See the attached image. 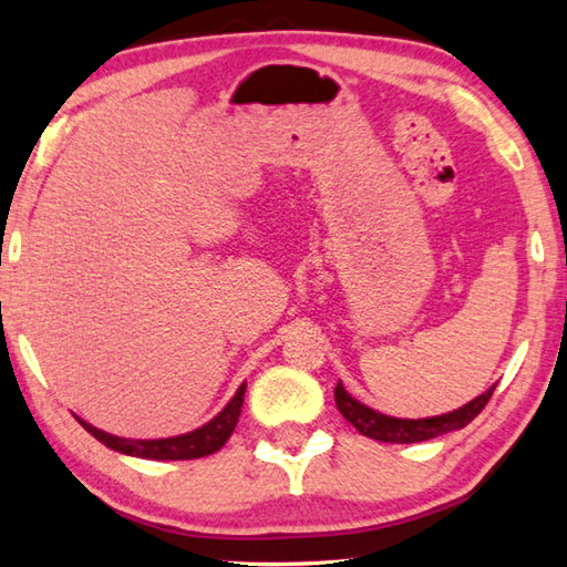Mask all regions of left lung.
<instances>
[{"mask_svg":"<svg viewBox=\"0 0 567 567\" xmlns=\"http://www.w3.org/2000/svg\"><path fill=\"white\" fill-rule=\"evenodd\" d=\"M492 392H495V384L485 392L475 396L473 402L463 404L461 409H453L449 414H439V416H426V419H400V416H388L382 412H375L368 404L358 402L355 396L346 392L343 382L339 380L333 390L336 396V406L343 414L346 421L363 433L368 439H375L382 443H419V441H429L443 436L449 431H457L467 426L480 412H483L485 404L489 402Z\"/></svg>","mask_w":567,"mask_h":567,"instance_id":"obj_1","label":"left lung"}]
</instances>
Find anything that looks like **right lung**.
Wrapping results in <instances>:
<instances>
[{
    "label": "right lung",
    "instance_id": "obj_1",
    "mask_svg": "<svg viewBox=\"0 0 567 567\" xmlns=\"http://www.w3.org/2000/svg\"><path fill=\"white\" fill-rule=\"evenodd\" d=\"M244 394H246V384H240L236 394L231 396V402H228L212 421L187 433H177V436L126 439V436H114V433L92 426L82 419L80 424L87 429L94 439L102 441L106 449L118 451L124 455L151 457V461H195V457L216 453L228 439H231L240 416V406H244Z\"/></svg>",
    "mask_w": 567,
    "mask_h": 567
}]
</instances>
